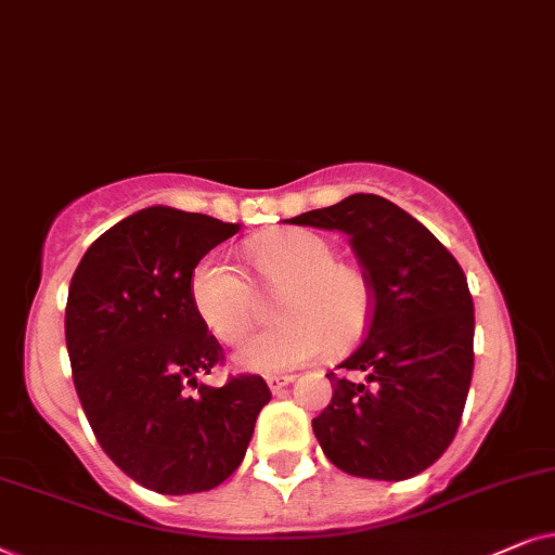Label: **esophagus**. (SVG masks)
<instances>
[{"label":"esophagus","mask_w":555,"mask_h":555,"mask_svg":"<svg viewBox=\"0 0 555 555\" xmlns=\"http://www.w3.org/2000/svg\"><path fill=\"white\" fill-rule=\"evenodd\" d=\"M292 380H294V375H269V378H266V383H269V388H271V393H279V390L289 386Z\"/></svg>","instance_id":"obj_1"}]
</instances>
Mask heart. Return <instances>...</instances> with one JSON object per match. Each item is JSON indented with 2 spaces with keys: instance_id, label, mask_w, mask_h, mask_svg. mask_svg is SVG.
Returning a JSON list of instances; mask_svg holds the SVG:
<instances>
[{
  "instance_id": "b5f03b06",
  "label": "heart",
  "mask_w": 555,
  "mask_h": 555,
  "mask_svg": "<svg viewBox=\"0 0 555 555\" xmlns=\"http://www.w3.org/2000/svg\"><path fill=\"white\" fill-rule=\"evenodd\" d=\"M258 291L276 301L279 322L235 354L243 371L276 375L320 358L327 345L347 350L373 320V284L360 266L339 261L335 243L314 231H282L248 243ZM250 279L220 256L192 269L190 297L220 343L238 345L266 314Z\"/></svg>"
}]
</instances>
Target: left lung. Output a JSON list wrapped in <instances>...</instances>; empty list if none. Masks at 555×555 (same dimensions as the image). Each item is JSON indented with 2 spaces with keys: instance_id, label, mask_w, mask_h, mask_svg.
Segmentation results:
<instances>
[{
  "instance_id": "obj_1",
  "label": "left lung",
  "mask_w": 555,
  "mask_h": 555,
  "mask_svg": "<svg viewBox=\"0 0 555 555\" xmlns=\"http://www.w3.org/2000/svg\"><path fill=\"white\" fill-rule=\"evenodd\" d=\"M292 223L350 235L373 284L371 327L339 365L365 373V383L327 373L332 401L312 421L322 452L352 477L418 475L452 444L475 367V305L462 266L380 195L358 192Z\"/></svg>"
}]
</instances>
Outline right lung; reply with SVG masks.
Listing matches in <instances>:
<instances>
[{"mask_svg":"<svg viewBox=\"0 0 555 555\" xmlns=\"http://www.w3.org/2000/svg\"><path fill=\"white\" fill-rule=\"evenodd\" d=\"M238 231L154 205L95 238L70 279L65 345L88 424L118 469L159 494L225 482L271 401L261 375L197 383L223 347L195 312L190 276Z\"/></svg>","mask_w":555,"mask_h":555,"instance_id":"right-lung-1","label":"right lung"}]
</instances>
